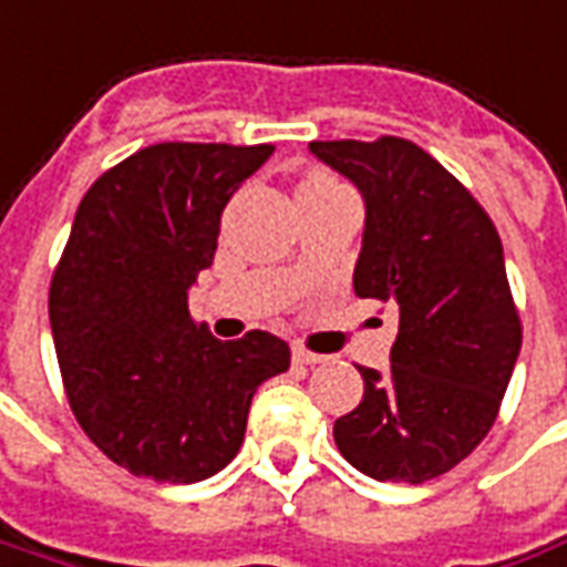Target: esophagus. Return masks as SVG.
<instances>
[{
	"label": "esophagus",
	"instance_id": "1",
	"mask_svg": "<svg viewBox=\"0 0 567 567\" xmlns=\"http://www.w3.org/2000/svg\"><path fill=\"white\" fill-rule=\"evenodd\" d=\"M292 359L301 362V365H320V362H329V357L313 353V350H305V347H292Z\"/></svg>",
	"mask_w": 567,
	"mask_h": 567
}]
</instances>
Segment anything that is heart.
Masks as SVG:
<instances>
[{"label":"heart","mask_w":567,"mask_h":567,"mask_svg":"<svg viewBox=\"0 0 567 567\" xmlns=\"http://www.w3.org/2000/svg\"><path fill=\"white\" fill-rule=\"evenodd\" d=\"M334 189H347V187H341V184H338L332 175H326V172H313V175H308L305 181H301L299 196L301 193H334Z\"/></svg>","instance_id":"heart-1"}]
</instances>
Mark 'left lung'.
Listing matches in <instances>:
<instances>
[{"mask_svg": "<svg viewBox=\"0 0 567 567\" xmlns=\"http://www.w3.org/2000/svg\"><path fill=\"white\" fill-rule=\"evenodd\" d=\"M365 198L359 299L390 301V369H359L362 402L334 420L341 456L374 481L425 483L493 429L523 326L502 238L481 202L408 138L311 142Z\"/></svg>", "mask_w": 567, "mask_h": 567, "instance_id": "obj_1", "label": "left lung"}]
</instances>
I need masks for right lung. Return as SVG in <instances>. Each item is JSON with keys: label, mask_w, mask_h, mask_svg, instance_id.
Masks as SVG:
<instances>
[{"label": "right lung", "mask_w": 567, "mask_h": 567, "mask_svg": "<svg viewBox=\"0 0 567 567\" xmlns=\"http://www.w3.org/2000/svg\"><path fill=\"white\" fill-rule=\"evenodd\" d=\"M271 144L165 142L99 177L51 280V332L86 437L120 468L198 483L244 444L256 386L289 369L271 332L220 341L187 292L214 262L226 202Z\"/></svg>", "instance_id": "1"}]
</instances>
